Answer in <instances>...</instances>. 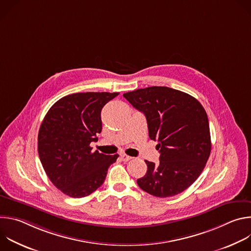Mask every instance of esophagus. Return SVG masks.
I'll use <instances>...</instances> for the list:
<instances>
[{
    "label": "esophagus",
    "mask_w": 251,
    "mask_h": 251,
    "mask_svg": "<svg viewBox=\"0 0 251 251\" xmlns=\"http://www.w3.org/2000/svg\"><path fill=\"white\" fill-rule=\"evenodd\" d=\"M120 158H121V160H122L123 162H128V161H130V160L132 159L130 156H128V155L124 154V153L120 154Z\"/></svg>",
    "instance_id": "obj_1"
}]
</instances>
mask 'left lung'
Returning a JSON list of instances; mask_svg holds the SVG:
<instances>
[{"instance_id": "1", "label": "left lung", "mask_w": 251, "mask_h": 251, "mask_svg": "<svg viewBox=\"0 0 251 251\" xmlns=\"http://www.w3.org/2000/svg\"><path fill=\"white\" fill-rule=\"evenodd\" d=\"M133 107L144 113L149 137L158 141L160 163L145 161L144 176L137 180L146 193L168 198L187 190L201 174L211 143L206 112L193 96L166 86L124 93Z\"/></svg>"}]
</instances>
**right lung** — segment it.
Wrapping results in <instances>:
<instances>
[{
  "instance_id": "right-lung-1",
  "label": "right lung",
  "mask_w": 251,
  "mask_h": 251,
  "mask_svg": "<svg viewBox=\"0 0 251 251\" xmlns=\"http://www.w3.org/2000/svg\"><path fill=\"white\" fill-rule=\"evenodd\" d=\"M118 92L74 93L48 111L38 136V151L50 182L64 195L83 198L103 183L119 155L92 151L90 143L102 130L101 110Z\"/></svg>"
}]
</instances>
